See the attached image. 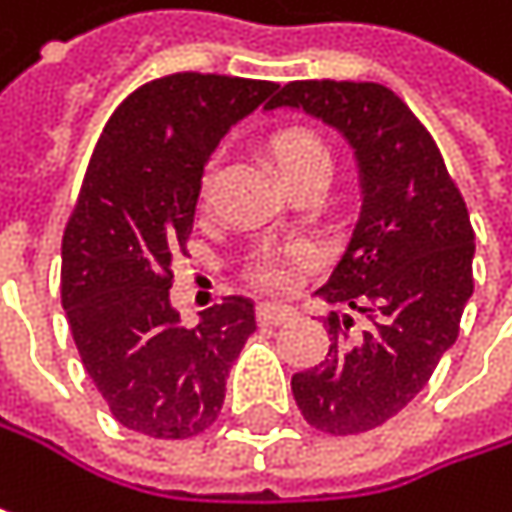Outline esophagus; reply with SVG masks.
I'll return each mask as SVG.
<instances>
[{"label":"esophagus","instance_id":"obj_1","mask_svg":"<svg viewBox=\"0 0 512 512\" xmlns=\"http://www.w3.org/2000/svg\"><path fill=\"white\" fill-rule=\"evenodd\" d=\"M290 317H293V308H287V305H275V302L257 305V323H263V326H278Z\"/></svg>","mask_w":512,"mask_h":512}]
</instances>
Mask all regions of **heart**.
<instances>
[{
  "label": "heart",
  "instance_id": "1",
  "mask_svg": "<svg viewBox=\"0 0 512 512\" xmlns=\"http://www.w3.org/2000/svg\"><path fill=\"white\" fill-rule=\"evenodd\" d=\"M269 151L275 156L284 180H296L311 171H332V156L329 148L323 145L320 136L302 127H284L272 136ZM207 186V183H204ZM252 278L266 284V287H284L287 284V266L278 257H260L252 269Z\"/></svg>",
  "mask_w": 512,
  "mask_h": 512
}]
</instances>
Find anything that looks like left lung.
Here are the masks:
<instances>
[{
    "label": "left lung",
    "mask_w": 512,
    "mask_h": 512,
    "mask_svg": "<svg viewBox=\"0 0 512 512\" xmlns=\"http://www.w3.org/2000/svg\"><path fill=\"white\" fill-rule=\"evenodd\" d=\"M278 106L320 118L356 151L361 213L317 293L367 314L370 329L353 335V320L332 314L326 361L290 379L311 427L356 436L409 406L454 347L474 290V231L433 136L391 88L302 79L266 109Z\"/></svg>",
    "instance_id": "8db88e82"
}]
</instances>
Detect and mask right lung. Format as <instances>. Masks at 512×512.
<instances>
[{
    "label": "right lung",
    "instance_id": "add662e5",
    "mask_svg": "<svg viewBox=\"0 0 512 512\" xmlns=\"http://www.w3.org/2000/svg\"><path fill=\"white\" fill-rule=\"evenodd\" d=\"M278 91L266 79L171 73L109 118L61 240V305L76 350L118 424L189 439L222 412L225 382L257 329L228 296L195 329L171 308V260L186 255L201 174L222 136Z\"/></svg>",
    "mask_w": 512,
    "mask_h": 512
}]
</instances>
